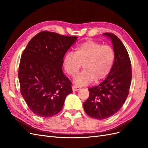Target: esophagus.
<instances>
[{
    "label": "esophagus",
    "instance_id": "esophagus-1",
    "mask_svg": "<svg viewBox=\"0 0 148 148\" xmlns=\"http://www.w3.org/2000/svg\"><path fill=\"white\" fill-rule=\"evenodd\" d=\"M81 89V87L80 86H76V85H73V86H72V89L73 91H78L79 89Z\"/></svg>",
    "mask_w": 148,
    "mask_h": 148
}]
</instances>
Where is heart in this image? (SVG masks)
Listing matches in <instances>:
<instances>
[{
  "label": "heart",
  "instance_id": "heart-1",
  "mask_svg": "<svg viewBox=\"0 0 148 148\" xmlns=\"http://www.w3.org/2000/svg\"><path fill=\"white\" fill-rule=\"evenodd\" d=\"M114 59L112 47L88 40L76 47L75 53H66L63 65L67 74L75 76L82 64L83 70L77 76L75 82L85 85L92 81L98 82L106 78L112 68Z\"/></svg>",
  "mask_w": 148,
  "mask_h": 148
}]
</instances>
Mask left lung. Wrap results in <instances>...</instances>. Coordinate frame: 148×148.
Returning a JSON list of instances; mask_svg holds the SVG:
<instances>
[{"mask_svg": "<svg viewBox=\"0 0 148 148\" xmlns=\"http://www.w3.org/2000/svg\"><path fill=\"white\" fill-rule=\"evenodd\" d=\"M103 35L112 40L114 62L104 81L88 89L89 96L83 104L86 114L98 120L109 118L121 109L129 94L132 77L130 59L122 42L113 33Z\"/></svg>", "mask_w": 148, "mask_h": 148, "instance_id": "8db88e82", "label": "left lung"}]
</instances>
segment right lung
I'll return each instance as SVG.
<instances>
[{
	"mask_svg": "<svg viewBox=\"0 0 148 148\" xmlns=\"http://www.w3.org/2000/svg\"><path fill=\"white\" fill-rule=\"evenodd\" d=\"M77 38L43 31L30 40L22 53L18 74L20 92L36 115L50 117L57 114L73 92L62 66Z\"/></svg>",
	"mask_w": 148,
	"mask_h": 148,
	"instance_id": "right-lung-1",
	"label": "right lung"
}]
</instances>
